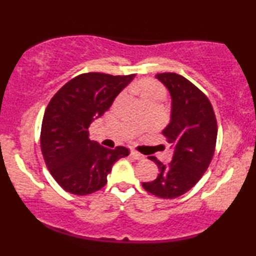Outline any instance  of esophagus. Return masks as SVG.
<instances>
[{
    "label": "esophagus",
    "mask_w": 256,
    "mask_h": 256,
    "mask_svg": "<svg viewBox=\"0 0 256 256\" xmlns=\"http://www.w3.org/2000/svg\"><path fill=\"white\" fill-rule=\"evenodd\" d=\"M130 155L134 158V160H143V158H144V155H142L140 152H134V150H131Z\"/></svg>",
    "instance_id": "1"
}]
</instances>
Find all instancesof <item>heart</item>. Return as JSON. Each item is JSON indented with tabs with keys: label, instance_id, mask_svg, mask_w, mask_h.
<instances>
[{
	"label": "heart",
	"instance_id": "1",
	"mask_svg": "<svg viewBox=\"0 0 256 256\" xmlns=\"http://www.w3.org/2000/svg\"><path fill=\"white\" fill-rule=\"evenodd\" d=\"M136 89L138 90V92H140L143 101L164 98V89L161 88V85L158 84L156 82L150 80V79L140 82V83L136 86Z\"/></svg>",
	"mask_w": 256,
	"mask_h": 256
}]
</instances>
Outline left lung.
I'll list each match as a JSON object with an SVG mask.
<instances>
[{"mask_svg": "<svg viewBox=\"0 0 256 256\" xmlns=\"http://www.w3.org/2000/svg\"><path fill=\"white\" fill-rule=\"evenodd\" d=\"M171 96V119L162 134L172 143L173 156L168 165L149 156L158 167L156 179L142 183L158 198H176L201 179L216 149V120L210 100L186 78L177 73L155 76Z\"/></svg>", "mask_w": 256, "mask_h": 256, "instance_id": "1", "label": "left lung"}]
</instances>
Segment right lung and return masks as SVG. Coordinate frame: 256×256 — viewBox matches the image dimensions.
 I'll list each match as a JSON object with an SVG mask.
<instances>
[{"label": "right lung", "instance_id": "right-lung-1", "mask_svg": "<svg viewBox=\"0 0 256 256\" xmlns=\"http://www.w3.org/2000/svg\"><path fill=\"white\" fill-rule=\"evenodd\" d=\"M134 74L84 73L52 96L44 112L40 149L56 183L74 195H89L107 183L116 161L128 149H108L89 138V126L110 110L114 98Z\"/></svg>", "mask_w": 256, "mask_h": 256}]
</instances>
